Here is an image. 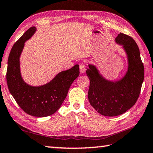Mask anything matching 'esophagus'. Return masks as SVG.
Here are the masks:
<instances>
[{"label":"esophagus","mask_w":153,"mask_h":153,"mask_svg":"<svg viewBox=\"0 0 153 153\" xmlns=\"http://www.w3.org/2000/svg\"><path fill=\"white\" fill-rule=\"evenodd\" d=\"M86 71V65L84 63H81L79 65V71H80V74H83L84 72Z\"/></svg>","instance_id":"1"}]
</instances>
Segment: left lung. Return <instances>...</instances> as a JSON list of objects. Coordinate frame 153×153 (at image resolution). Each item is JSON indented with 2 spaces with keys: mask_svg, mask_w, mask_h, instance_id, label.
<instances>
[{
  "mask_svg": "<svg viewBox=\"0 0 153 153\" xmlns=\"http://www.w3.org/2000/svg\"><path fill=\"white\" fill-rule=\"evenodd\" d=\"M116 42L123 45L128 56L129 67L120 81H107L99 75L93 65H89L86 75L90 79L88 97L91 105L101 115L122 114L136 103L144 78V67L139 48L130 36L120 33Z\"/></svg>",
  "mask_w": 153,
  "mask_h": 153,
  "instance_id": "8db88e82",
  "label": "left lung"
}]
</instances>
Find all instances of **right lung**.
I'll list each match as a JSON object with an SVG mask.
<instances>
[{"label": "right lung", "instance_id": "obj_1", "mask_svg": "<svg viewBox=\"0 0 153 153\" xmlns=\"http://www.w3.org/2000/svg\"><path fill=\"white\" fill-rule=\"evenodd\" d=\"M36 28L32 26L14 43L9 56L6 78L7 86L19 106L26 114L36 117L53 114L61 106L68 91L79 76V65L59 73L52 81L43 86L33 87L23 81L20 71V56L24 42L31 37Z\"/></svg>", "mask_w": 153, "mask_h": 153}]
</instances>
